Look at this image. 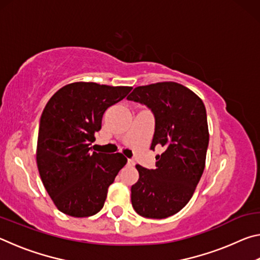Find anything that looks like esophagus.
Returning <instances> with one entry per match:
<instances>
[{"label": "esophagus", "instance_id": "34e87169", "mask_svg": "<svg viewBox=\"0 0 260 260\" xmlns=\"http://www.w3.org/2000/svg\"><path fill=\"white\" fill-rule=\"evenodd\" d=\"M127 164L131 165V166H133L135 164V161L133 159H128V160H127Z\"/></svg>", "mask_w": 260, "mask_h": 260}]
</instances>
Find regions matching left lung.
Wrapping results in <instances>:
<instances>
[{"label":"left lung","mask_w":260,"mask_h":260,"mask_svg":"<svg viewBox=\"0 0 260 260\" xmlns=\"http://www.w3.org/2000/svg\"><path fill=\"white\" fill-rule=\"evenodd\" d=\"M144 104L155 117L151 149L156 169L136 165L138 182L131 188L132 205L144 218L164 219L179 212L191 199L205 167L209 128L204 103L177 82L136 87L127 98Z\"/></svg>","instance_id":"obj_1"}]
</instances>
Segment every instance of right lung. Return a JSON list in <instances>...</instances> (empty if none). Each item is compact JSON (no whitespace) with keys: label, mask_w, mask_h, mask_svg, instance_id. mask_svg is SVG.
<instances>
[{"label":"right lung","mask_w":260,"mask_h":260,"mask_svg":"<svg viewBox=\"0 0 260 260\" xmlns=\"http://www.w3.org/2000/svg\"><path fill=\"white\" fill-rule=\"evenodd\" d=\"M132 87L73 82L52 95L39 126L37 162L43 186L60 212L76 218L103 208L108 188L127 162L121 153L90 152L109 107Z\"/></svg>","instance_id":"1"}]
</instances>
